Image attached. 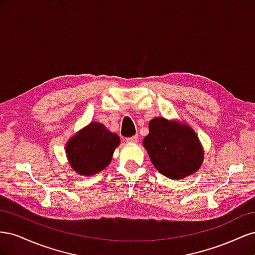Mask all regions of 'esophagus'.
<instances>
[{
  "instance_id": "34e87169",
  "label": "esophagus",
  "mask_w": 255,
  "mask_h": 255,
  "mask_svg": "<svg viewBox=\"0 0 255 255\" xmlns=\"http://www.w3.org/2000/svg\"><path fill=\"white\" fill-rule=\"evenodd\" d=\"M137 140H138V137H137V136H133V137L127 138V142H129V143H134V142H137Z\"/></svg>"
}]
</instances>
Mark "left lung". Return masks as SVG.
<instances>
[{"instance_id":"obj_1","label":"left lung","mask_w":255,"mask_h":255,"mask_svg":"<svg viewBox=\"0 0 255 255\" xmlns=\"http://www.w3.org/2000/svg\"><path fill=\"white\" fill-rule=\"evenodd\" d=\"M142 143L156 170L171 180L192 175L203 163L202 144L186 122L153 118Z\"/></svg>"}]
</instances>
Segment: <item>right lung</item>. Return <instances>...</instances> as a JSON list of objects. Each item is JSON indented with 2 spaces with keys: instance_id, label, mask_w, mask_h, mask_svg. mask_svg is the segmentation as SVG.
Wrapping results in <instances>:
<instances>
[{
  "instance_id": "obj_1",
  "label": "right lung",
  "mask_w": 255,
  "mask_h": 255,
  "mask_svg": "<svg viewBox=\"0 0 255 255\" xmlns=\"http://www.w3.org/2000/svg\"><path fill=\"white\" fill-rule=\"evenodd\" d=\"M119 144L117 134L107 129L103 123L92 121L67 141L68 164L80 175L96 174L111 164Z\"/></svg>"
}]
</instances>
